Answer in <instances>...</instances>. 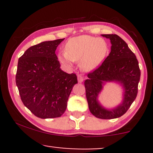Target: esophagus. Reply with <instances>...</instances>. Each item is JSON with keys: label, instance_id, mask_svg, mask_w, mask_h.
I'll return each instance as SVG.
<instances>
[{"label": "esophagus", "instance_id": "34e87169", "mask_svg": "<svg viewBox=\"0 0 153 153\" xmlns=\"http://www.w3.org/2000/svg\"><path fill=\"white\" fill-rule=\"evenodd\" d=\"M77 79H78L79 83H82L83 80H84V79H83V77L82 76H81V75H78V76H77Z\"/></svg>", "mask_w": 153, "mask_h": 153}]
</instances>
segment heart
<instances>
[{
  "label": "heart",
  "instance_id": "b5f03b06",
  "mask_svg": "<svg viewBox=\"0 0 153 153\" xmlns=\"http://www.w3.org/2000/svg\"><path fill=\"white\" fill-rule=\"evenodd\" d=\"M108 51L107 43L104 39L91 35H80L67 42L65 52H59L58 58L61 63L68 66L79 60L81 70L91 72L104 61Z\"/></svg>",
  "mask_w": 153,
  "mask_h": 153
}]
</instances>
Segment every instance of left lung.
<instances>
[{
  "label": "left lung",
  "instance_id": "8db88e82",
  "mask_svg": "<svg viewBox=\"0 0 153 153\" xmlns=\"http://www.w3.org/2000/svg\"><path fill=\"white\" fill-rule=\"evenodd\" d=\"M102 36L110 39L111 52L99 68L88 74V79L84 82L85 95L93 116L114 119L125 114L137 97L141 72L137 57L121 37L115 34ZM108 82L119 83L123 89L122 102L112 109L104 108L98 100L103 85Z\"/></svg>",
  "mask_w": 153,
  "mask_h": 153
}]
</instances>
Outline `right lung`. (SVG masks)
<instances>
[{"instance_id": "1", "label": "right lung", "mask_w": 153, "mask_h": 153, "mask_svg": "<svg viewBox=\"0 0 153 153\" xmlns=\"http://www.w3.org/2000/svg\"><path fill=\"white\" fill-rule=\"evenodd\" d=\"M63 40L42 42L28 48L19 58L16 84L21 99L38 118L61 116L72 88L78 82L76 74L60 69L55 53Z\"/></svg>"}]
</instances>
